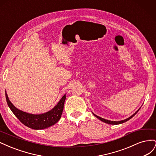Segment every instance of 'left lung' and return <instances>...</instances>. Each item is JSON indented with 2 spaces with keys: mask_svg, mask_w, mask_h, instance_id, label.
<instances>
[{
  "mask_svg": "<svg viewBox=\"0 0 156 156\" xmlns=\"http://www.w3.org/2000/svg\"><path fill=\"white\" fill-rule=\"evenodd\" d=\"M139 109H140V108H139ZM139 109H138L137 111H136L133 115L131 116L130 117H129L128 119L123 120H121V121H111V120H106V119H102V118H101V117H100V116H98L96 115L95 114H94V113H93V115H94V116H95L96 118H98V119H100L101 121H102V122H105V123H107V124H108L116 125V124H120L124 123V122H127V120H129V119H131L132 117H133V116L136 114V112H137L139 111Z\"/></svg>",
  "mask_w": 156,
  "mask_h": 156,
  "instance_id": "obj_1",
  "label": "left lung"
}]
</instances>
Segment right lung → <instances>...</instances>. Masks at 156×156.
Wrapping results in <instances>:
<instances>
[{"mask_svg":"<svg viewBox=\"0 0 156 156\" xmlns=\"http://www.w3.org/2000/svg\"><path fill=\"white\" fill-rule=\"evenodd\" d=\"M6 92V99L8 107L17 119L26 126L34 129H43L55 124L61 118L64 109V104L66 100V94L54 108L48 112L40 115H33L19 110L14 106Z\"/></svg>","mask_w":156,"mask_h":156,"instance_id":"obj_1","label":"right lung"}]
</instances>
